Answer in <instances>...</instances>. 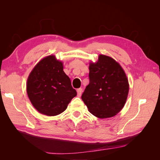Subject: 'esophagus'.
Returning a JSON list of instances; mask_svg holds the SVG:
<instances>
[{
    "label": "esophagus",
    "instance_id": "34e87169",
    "mask_svg": "<svg viewBox=\"0 0 160 160\" xmlns=\"http://www.w3.org/2000/svg\"><path fill=\"white\" fill-rule=\"evenodd\" d=\"M77 95H78V97H80L81 95L82 92H83V89H82V88L77 89Z\"/></svg>",
    "mask_w": 160,
    "mask_h": 160
}]
</instances>
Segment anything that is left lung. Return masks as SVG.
<instances>
[{
    "label": "left lung",
    "mask_w": 160,
    "mask_h": 160,
    "mask_svg": "<svg viewBox=\"0 0 160 160\" xmlns=\"http://www.w3.org/2000/svg\"><path fill=\"white\" fill-rule=\"evenodd\" d=\"M89 83L81 99L95 117H113L122 109L129 93L128 80L122 67L113 58L100 55L89 65Z\"/></svg>",
    "instance_id": "obj_1"
}]
</instances>
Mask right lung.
<instances>
[{"mask_svg": "<svg viewBox=\"0 0 160 160\" xmlns=\"http://www.w3.org/2000/svg\"><path fill=\"white\" fill-rule=\"evenodd\" d=\"M27 91L34 108L49 116L63 112L77 95L62 62L54 55L45 57L34 67L28 77Z\"/></svg>", "mask_w": 160, "mask_h": 160, "instance_id": "1", "label": "right lung"}]
</instances>
